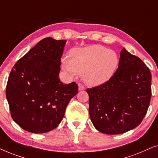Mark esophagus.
I'll list each match as a JSON object with an SVG mask.
<instances>
[{
    "label": "esophagus",
    "instance_id": "34e87169",
    "mask_svg": "<svg viewBox=\"0 0 158 158\" xmlns=\"http://www.w3.org/2000/svg\"><path fill=\"white\" fill-rule=\"evenodd\" d=\"M78 86H79V91H82V90H84L85 89V87H84V85H82V84L79 83V85H78Z\"/></svg>",
    "mask_w": 158,
    "mask_h": 158
}]
</instances>
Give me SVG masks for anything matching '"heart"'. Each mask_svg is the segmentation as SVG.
<instances>
[{"label": "heart", "mask_w": 158, "mask_h": 158, "mask_svg": "<svg viewBox=\"0 0 158 158\" xmlns=\"http://www.w3.org/2000/svg\"><path fill=\"white\" fill-rule=\"evenodd\" d=\"M119 57L114 50L100 45H92L71 50L69 58L62 60V68L71 76L84 74L89 86H99L110 80L119 66Z\"/></svg>", "instance_id": "1"}]
</instances>
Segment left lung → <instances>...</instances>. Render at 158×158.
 Instances as JSON below:
<instances>
[{
    "mask_svg": "<svg viewBox=\"0 0 158 158\" xmlns=\"http://www.w3.org/2000/svg\"><path fill=\"white\" fill-rule=\"evenodd\" d=\"M150 69L125 48L119 66L110 80L88 88L90 119L97 130L106 134L125 133L141 123L152 95Z\"/></svg>",
    "mask_w": 158,
    "mask_h": 158,
    "instance_id": "obj_1",
    "label": "left lung"
}]
</instances>
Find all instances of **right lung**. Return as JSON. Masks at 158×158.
<instances>
[{
	"label": "right lung",
	"instance_id": "right-lung-1",
	"mask_svg": "<svg viewBox=\"0 0 158 158\" xmlns=\"http://www.w3.org/2000/svg\"><path fill=\"white\" fill-rule=\"evenodd\" d=\"M66 40H42L14 65L6 89L12 118L25 131L46 133L62 121L75 82L64 85L58 75Z\"/></svg>",
	"mask_w": 158,
	"mask_h": 158
}]
</instances>
